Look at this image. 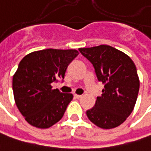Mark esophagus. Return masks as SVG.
<instances>
[{"instance_id":"1","label":"esophagus","mask_w":151,"mask_h":151,"mask_svg":"<svg viewBox=\"0 0 151 151\" xmlns=\"http://www.w3.org/2000/svg\"><path fill=\"white\" fill-rule=\"evenodd\" d=\"M74 97H75V98H77V99H78V98H81V97H82V95H77V94H75V95H74Z\"/></svg>"}]
</instances>
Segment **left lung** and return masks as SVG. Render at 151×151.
Listing matches in <instances>:
<instances>
[{
    "label": "left lung",
    "mask_w": 151,
    "mask_h": 151,
    "mask_svg": "<svg viewBox=\"0 0 151 151\" xmlns=\"http://www.w3.org/2000/svg\"><path fill=\"white\" fill-rule=\"evenodd\" d=\"M93 65L98 81L104 84L101 96L96 97L87 117L103 129L122 124L132 112L139 91L137 68L125 53L109 45L78 49Z\"/></svg>",
    "instance_id": "obj_1"
}]
</instances>
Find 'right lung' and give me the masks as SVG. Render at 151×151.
<instances>
[{
	"label": "right lung",
	"instance_id": "obj_1",
	"mask_svg": "<svg viewBox=\"0 0 151 151\" xmlns=\"http://www.w3.org/2000/svg\"><path fill=\"white\" fill-rule=\"evenodd\" d=\"M78 52L75 49H47L25 55L13 78L15 103L31 126L49 128L60 120L73 96L52 89L63 81L68 65Z\"/></svg>",
	"mask_w": 151,
	"mask_h": 151
}]
</instances>
